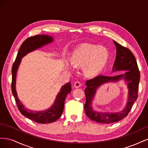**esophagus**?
Wrapping results in <instances>:
<instances>
[{
    "instance_id": "34e87169",
    "label": "esophagus",
    "mask_w": 148,
    "mask_h": 148,
    "mask_svg": "<svg viewBox=\"0 0 148 148\" xmlns=\"http://www.w3.org/2000/svg\"><path fill=\"white\" fill-rule=\"evenodd\" d=\"M74 86L76 88H79L80 86H81V83H80L79 82H76L74 83Z\"/></svg>"
}]
</instances>
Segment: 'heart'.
<instances>
[{"mask_svg": "<svg viewBox=\"0 0 148 148\" xmlns=\"http://www.w3.org/2000/svg\"><path fill=\"white\" fill-rule=\"evenodd\" d=\"M109 52L104 47L83 44L73 53L71 63L75 66H83L88 77H95L104 69L108 62Z\"/></svg>", "mask_w": 148, "mask_h": 148, "instance_id": "b5f03b06", "label": "heart"}]
</instances>
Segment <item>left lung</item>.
Masks as SVG:
<instances>
[{"instance_id": "1", "label": "left lung", "mask_w": 148, "mask_h": 148, "mask_svg": "<svg viewBox=\"0 0 148 148\" xmlns=\"http://www.w3.org/2000/svg\"><path fill=\"white\" fill-rule=\"evenodd\" d=\"M116 47V57L112 67V72L120 71L121 74L115 76L99 75L95 78L86 82L85 89L86 103L84 111L88 117L92 120L98 123H110L118 122L127 116L132 106L138 97V85L140 79V74L135 56L128 49L120 45L113 41ZM123 79L127 85L128 99L126 105L120 111L98 112L93 109L92 101L96 91L102 85L108 82H116Z\"/></svg>"}]
</instances>
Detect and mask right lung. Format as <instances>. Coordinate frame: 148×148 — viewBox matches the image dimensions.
<instances>
[{
    "label": "right lung",
    "mask_w": 148,
    "mask_h": 148,
    "mask_svg": "<svg viewBox=\"0 0 148 148\" xmlns=\"http://www.w3.org/2000/svg\"><path fill=\"white\" fill-rule=\"evenodd\" d=\"M53 41L54 39L52 36L46 34L36 35L26 39L21 44L12 69V91L15 99L18 108L22 115L39 123H52L60 117L64 111L65 98L71 90V83H67L62 86L60 92L57 94L54 102L49 109L40 111H34L26 109L18 97L16 90V73L22 58L29 52L47 45Z\"/></svg>",
    "instance_id": "obj_1"
}]
</instances>
